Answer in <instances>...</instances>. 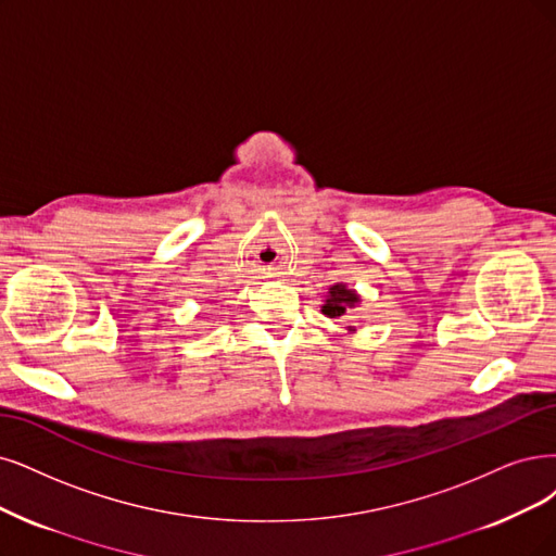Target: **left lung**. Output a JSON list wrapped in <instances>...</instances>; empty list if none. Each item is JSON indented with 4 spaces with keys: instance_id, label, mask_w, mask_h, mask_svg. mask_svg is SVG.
I'll use <instances>...</instances> for the list:
<instances>
[{
    "instance_id": "obj_1",
    "label": "left lung",
    "mask_w": 556,
    "mask_h": 556,
    "mask_svg": "<svg viewBox=\"0 0 556 556\" xmlns=\"http://www.w3.org/2000/svg\"><path fill=\"white\" fill-rule=\"evenodd\" d=\"M359 302V295L351 289H345L343 283H337L330 289V295H327L325 300V306H323V314L330 316V318H337V316H343L348 309H353V306Z\"/></svg>"
}]
</instances>
